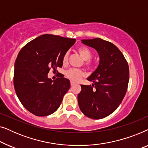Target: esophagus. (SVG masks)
<instances>
[{
    "label": "esophagus",
    "mask_w": 148,
    "mask_h": 148,
    "mask_svg": "<svg viewBox=\"0 0 148 148\" xmlns=\"http://www.w3.org/2000/svg\"><path fill=\"white\" fill-rule=\"evenodd\" d=\"M75 82H71V86H73V85H75Z\"/></svg>",
    "instance_id": "34e87169"
}]
</instances>
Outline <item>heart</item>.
Returning <instances> with one entry per match:
<instances>
[{"label":"heart","mask_w":148,"mask_h":148,"mask_svg":"<svg viewBox=\"0 0 148 148\" xmlns=\"http://www.w3.org/2000/svg\"><path fill=\"white\" fill-rule=\"evenodd\" d=\"M77 52L81 57L85 60V65L87 67L90 69L93 66V62L91 61L90 58L92 56V52L88 47L85 46H80L77 48ZM69 52H66L62 57V64L66 65L68 63ZM66 77L72 82H77L82 77L85 75L84 72L81 69H71L66 72Z\"/></svg>","instance_id":"b5f03b06"}]
</instances>
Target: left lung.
Instances as JSON below:
<instances>
[{"label": "left lung", "instance_id": "1", "mask_svg": "<svg viewBox=\"0 0 148 148\" xmlns=\"http://www.w3.org/2000/svg\"><path fill=\"white\" fill-rule=\"evenodd\" d=\"M82 41L97 50L100 64L88 78L94 84L81 85L79 106L89 118L104 119L118 108L126 94L129 79L128 63L120 50L110 42L99 38Z\"/></svg>", "mask_w": 148, "mask_h": 148}]
</instances>
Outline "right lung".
<instances>
[{
    "instance_id": "obj_1",
    "label": "right lung",
    "mask_w": 148,
    "mask_h": 148,
    "mask_svg": "<svg viewBox=\"0 0 148 148\" xmlns=\"http://www.w3.org/2000/svg\"><path fill=\"white\" fill-rule=\"evenodd\" d=\"M75 39L45 34L24 46L15 62L13 84L22 105L34 115L45 116L59 108L69 90V80L61 74L52 82L48 78L50 69L58 73L62 57Z\"/></svg>"
}]
</instances>
